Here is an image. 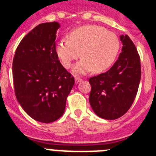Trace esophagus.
Listing matches in <instances>:
<instances>
[{"mask_svg":"<svg viewBox=\"0 0 156 156\" xmlns=\"http://www.w3.org/2000/svg\"><path fill=\"white\" fill-rule=\"evenodd\" d=\"M82 81V79L81 78H80V77H75V83H80Z\"/></svg>","mask_w":156,"mask_h":156,"instance_id":"obj_1","label":"esophagus"}]
</instances>
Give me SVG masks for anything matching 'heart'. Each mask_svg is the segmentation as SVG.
I'll return each instance as SVG.
<instances>
[{
    "label": "heart",
    "instance_id": "obj_1",
    "mask_svg": "<svg viewBox=\"0 0 156 156\" xmlns=\"http://www.w3.org/2000/svg\"><path fill=\"white\" fill-rule=\"evenodd\" d=\"M120 43L116 35L104 27L87 25L72 30L68 40L55 44V53L65 68L83 58L73 67L75 74L83 75L94 70L100 73L109 68L119 53Z\"/></svg>",
    "mask_w": 156,
    "mask_h": 156
}]
</instances>
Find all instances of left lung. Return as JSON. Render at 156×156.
I'll list each match as a JSON object with an SVG mask.
<instances>
[{"mask_svg":"<svg viewBox=\"0 0 156 156\" xmlns=\"http://www.w3.org/2000/svg\"><path fill=\"white\" fill-rule=\"evenodd\" d=\"M120 41L122 48L118 60L106 73L89 79L92 109L109 120L118 119L129 109L141 76L140 56L134 44L127 35H121Z\"/></svg>","mask_w":156,"mask_h":156,"instance_id":"left-lung-1","label":"left lung"}]
</instances>
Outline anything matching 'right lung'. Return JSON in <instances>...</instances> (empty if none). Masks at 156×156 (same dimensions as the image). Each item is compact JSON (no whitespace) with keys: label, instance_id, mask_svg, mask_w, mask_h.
Segmentation results:
<instances>
[{"label":"right lung","instance_id":"1","mask_svg":"<svg viewBox=\"0 0 156 156\" xmlns=\"http://www.w3.org/2000/svg\"><path fill=\"white\" fill-rule=\"evenodd\" d=\"M57 22L38 25L23 37L12 63L15 94L26 112L49 123L58 119L74 85L55 53Z\"/></svg>","mask_w":156,"mask_h":156}]
</instances>
